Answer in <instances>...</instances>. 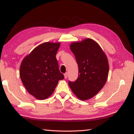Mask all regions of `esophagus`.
Here are the masks:
<instances>
[{"label":"esophagus","mask_w":134,"mask_h":134,"mask_svg":"<svg viewBox=\"0 0 134 134\" xmlns=\"http://www.w3.org/2000/svg\"><path fill=\"white\" fill-rule=\"evenodd\" d=\"M67 76H68V73L67 72H65V73L64 74V78L66 79L67 78Z\"/></svg>","instance_id":"34e87169"}]
</instances>
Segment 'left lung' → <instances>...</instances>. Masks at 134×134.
Instances as JSON below:
<instances>
[{
  "instance_id": "8db88e82",
  "label": "left lung",
  "mask_w": 134,
  "mask_h": 134,
  "mask_svg": "<svg viewBox=\"0 0 134 134\" xmlns=\"http://www.w3.org/2000/svg\"><path fill=\"white\" fill-rule=\"evenodd\" d=\"M70 49L75 56L79 76L69 85L81 100L92 98L102 89L107 81L109 63L106 54L97 43L90 38L72 42Z\"/></svg>"
}]
</instances>
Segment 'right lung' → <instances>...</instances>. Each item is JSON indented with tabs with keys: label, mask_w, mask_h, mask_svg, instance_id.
Here are the masks:
<instances>
[{
	"label": "right lung",
	"mask_w": 134,
	"mask_h": 134,
	"mask_svg": "<svg viewBox=\"0 0 134 134\" xmlns=\"http://www.w3.org/2000/svg\"><path fill=\"white\" fill-rule=\"evenodd\" d=\"M60 42H45L26 56L20 67V77L29 93L39 100L53 94L58 81L64 79L59 70L56 54Z\"/></svg>",
	"instance_id": "add662e5"
}]
</instances>
